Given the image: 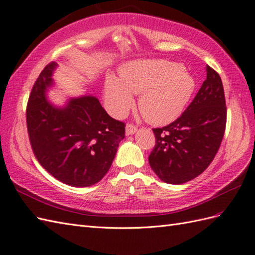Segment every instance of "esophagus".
Segmentation results:
<instances>
[{
  "mask_svg": "<svg viewBox=\"0 0 255 255\" xmlns=\"http://www.w3.org/2000/svg\"><path fill=\"white\" fill-rule=\"evenodd\" d=\"M138 128L135 127L132 124H127L126 125V134L130 135V134H133L134 132H137Z\"/></svg>",
  "mask_w": 255,
  "mask_h": 255,
  "instance_id": "34e87169",
  "label": "esophagus"
}]
</instances>
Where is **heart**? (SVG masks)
Wrapping results in <instances>:
<instances>
[{
    "instance_id": "b5f03b06",
    "label": "heart",
    "mask_w": 255,
    "mask_h": 255,
    "mask_svg": "<svg viewBox=\"0 0 255 255\" xmlns=\"http://www.w3.org/2000/svg\"><path fill=\"white\" fill-rule=\"evenodd\" d=\"M120 78L108 75L104 101L110 113L125 116L140 94L139 110L153 125L174 122L186 108L195 90V80L179 64L165 60L130 62L120 68Z\"/></svg>"
}]
</instances>
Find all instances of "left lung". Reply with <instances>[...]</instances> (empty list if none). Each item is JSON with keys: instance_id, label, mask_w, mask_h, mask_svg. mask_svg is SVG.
<instances>
[{"instance_id": "obj_1", "label": "left lung", "mask_w": 255, "mask_h": 255, "mask_svg": "<svg viewBox=\"0 0 255 255\" xmlns=\"http://www.w3.org/2000/svg\"><path fill=\"white\" fill-rule=\"evenodd\" d=\"M226 118L222 79L208 65L206 79L181 116L153 129L156 142L149 163L158 178L180 185L202 174L220 149Z\"/></svg>"}]
</instances>
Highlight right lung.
Here are the masks:
<instances>
[{"label":"right lung","instance_id":"add662e5","mask_svg":"<svg viewBox=\"0 0 255 255\" xmlns=\"http://www.w3.org/2000/svg\"><path fill=\"white\" fill-rule=\"evenodd\" d=\"M57 63L47 64L29 96L26 118L29 140L38 162L68 186L89 187L108 173L125 124L112 118L93 96L69 99L63 108L46 98Z\"/></svg>","mask_w":255,"mask_h":255}]
</instances>
